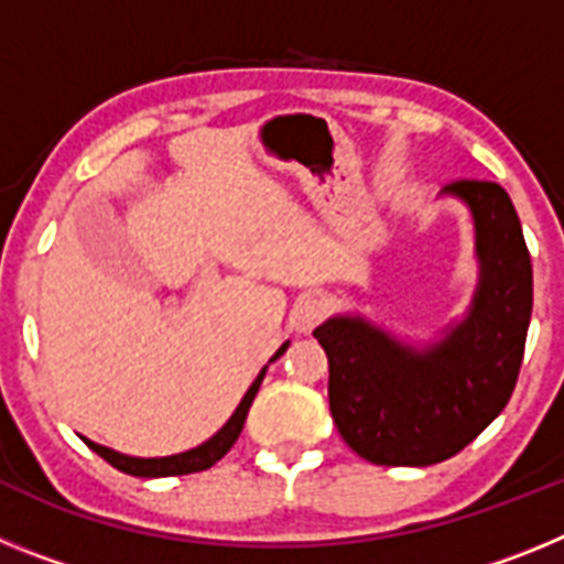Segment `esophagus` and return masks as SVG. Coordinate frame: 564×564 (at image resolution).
Listing matches in <instances>:
<instances>
[{"label": "esophagus", "instance_id": "obj_1", "mask_svg": "<svg viewBox=\"0 0 564 564\" xmlns=\"http://www.w3.org/2000/svg\"><path fill=\"white\" fill-rule=\"evenodd\" d=\"M327 316V302L318 293H305L291 311V327L296 333H313Z\"/></svg>", "mask_w": 564, "mask_h": 564}]
</instances>
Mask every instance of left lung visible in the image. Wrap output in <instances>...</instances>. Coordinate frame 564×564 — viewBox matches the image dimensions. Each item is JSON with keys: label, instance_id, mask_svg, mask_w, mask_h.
I'll return each mask as SVG.
<instances>
[{"label": "left lung", "instance_id": "1", "mask_svg": "<svg viewBox=\"0 0 564 564\" xmlns=\"http://www.w3.org/2000/svg\"><path fill=\"white\" fill-rule=\"evenodd\" d=\"M443 194L475 220L477 288L466 316L437 341L412 344L358 313H338L313 336L330 364L338 435L376 466H432L475 441L506 410L520 376L534 273L508 192L457 181Z\"/></svg>", "mask_w": 564, "mask_h": 564}]
</instances>
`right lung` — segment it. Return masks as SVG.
I'll list each match as a JSON object with an SVG mask.
<instances>
[{"label": "right lung", "instance_id": "right-lung-1", "mask_svg": "<svg viewBox=\"0 0 564 564\" xmlns=\"http://www.w3.org/2000/svg\"><path fill=\"white\" fill-rule=\"evenodd\" d=\"M288 344L291 341H285L282 347H279L276 356H273L271 361H276V358L288 350ZM268 364L262 367L257 381L248 387V392L242 395V401H239V406L234 410V415L226 421V426H223L217 435L208 437L206 443L194 446V449L181 452V455H169V457H132V455H121V452H115V449H107V446L87 441V437H84V443H87L89 449L96 452V455H101L104 460L112 463L118 471H127V475L132 477H177V475H192V471H203V468H212L214 463L220 460V457L231 449L234 443H237L239 432H242V426H246L248 410H251L253 398H257L259 392V383H262V378H265Z\"/></svg>", "mask_w": 564, "mask_h": 564}]
</instances>
